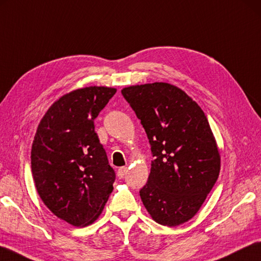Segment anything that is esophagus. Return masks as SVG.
I'll use <instances>...</instances> for the list:
<instances>
[{
	"label": "esophagus",
	"instance_id": "esophagus-1",
	"mask_svg": "<svg viewBox=\"0 0 261 261\" xmlns=\"http://www.w3.org/2000/svg\"><path fill=\"white\" fill-rule=\"evenodd\" d=\"M126 172H127V168L122 167V168H120V169L117 170V177L118 178H123L126 174Z\"/></svg>",
	"mask_w": 261,
	"mask_h": 261
}]
</instances>
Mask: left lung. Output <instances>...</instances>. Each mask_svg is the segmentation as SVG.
<instances>
[{
  "instance_id": "left-lung-1",
  "label": "left lung",
  "mask_w": 261,
  "mask_h": 261,
  "mask_svg": "<svg viewBox=\"0 0 261 261\" xmlns=\"http://www.w3.org/2000/svg\"><path fill=\"white\" fill-rule=\"evenodd\" d=\"M148 137L151 161L140 197L160 225L178 226L196 215L219 176L220 154L204 112L172 84L122 90Z\"/></svg>"
}]
</instances>
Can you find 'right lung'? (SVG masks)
Returning a JSON list of instances; mask_svg holds the SVG:
<instances>
[{"label": "right lung", "mask_w": 261, "mask_h": 261, "mask_svg": "<svg viewBox=\"0 0 261 261\" xmlns=\"http://www.w3.org/2000/svg\"><path fill=\"white\" fill-rule=\"evenodd\" d=\"M116 89L88 87L54 102L32 145L36 191L49 210L75 227L92 224L113 191L115 172L94 131V118Z\"/></svg>", "instance_id": "obj_1"}]
</instances>
